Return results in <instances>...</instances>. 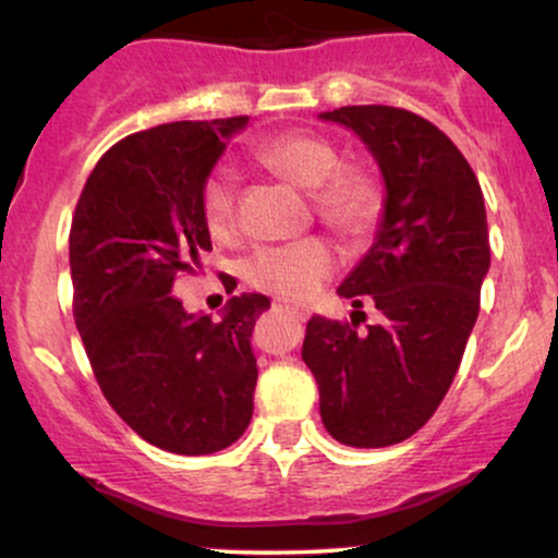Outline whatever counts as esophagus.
<instances>
[{"mask_svg": "<svg viewBox=\"0 0 558 558\" xmlns=\"http://www.w3.org/2000/svg\"><path fill=\"white\" fill-rule=\"evenodd\" d=\"M278 306H280V310L293 312V315H299V317H306V310H301V306H293L291 301H283V299H280V301H278Z\"/></svg>", "mask_w": 558, "mask_h": 558, "instance_id": "34e87169", "label": "esophagus"}]
</instances>
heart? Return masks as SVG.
Here are the masks:
<instances>
[{
    "instance_id": "b5f03b06",
    "label": "heart",
    "mask_w": 558,
    "mask_h": 558,
    "mask_svg": "<svg viewBox=\"0 0 558 558\" xmlns=\"http://www.w3.org/2000/svg\"><path fill=\"white\" fill-rule=\"evenodd\" d=\"M262 165L280 172L306 194H315V209L325 226L345 235L364 233L380 213V189L360 170L341 168V151L328 138L293 131L275 136L257 149ZM202 215L217 239L239 226V178L230 168L209 172L202 189ZM336 267L328 241L304 239L280 246H262L246 262V280L286 299H310Z\"/></svg>"
}]
</instances>
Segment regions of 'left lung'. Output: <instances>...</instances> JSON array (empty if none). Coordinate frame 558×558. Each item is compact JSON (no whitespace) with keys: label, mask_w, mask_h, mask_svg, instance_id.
<instances>
[{"label":"left lung","mask_w":558,"mask_h":558,"mask_svg":"<svg viewBox=\"0 0 558 558\" xmlns=\"http://www.w3.org/2000/svg\"><path fill=\"white\" fill-rule=\"evenodd\" d=\"M317 118L354 133L383 175L373 246L338 286L354 306L373 296L380 323L356 330L315 315L301 360L332 438L393 446L433 417L477 323L490 270L485 198L462 151L420 114L364 105Z\"/></svg>","instance_id":"obj_1"}]
</instances>
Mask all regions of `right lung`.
I'll return each instance as SVG.
<instances>
[{
	"instance_id": "obj_1",
	"label": "right lung",
	"mask_w": 558,
	"mask_h": 558,
	"mask_svg": "<svg viewBox=\"0 0 558 558\" xmlns=\"http://www.w3.org/2000/svg\"><path fill=\"white\" fill-rule=\"evenodd\" d=\"M248 118L133 133L96 162L70 226L75 325L101 393L151 446L228 448L252 422L262 293L228 299L220 323L185 312L175 280L202 267V189Z\"/></svg>"
}]
</instances>
